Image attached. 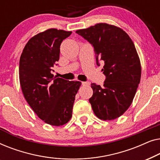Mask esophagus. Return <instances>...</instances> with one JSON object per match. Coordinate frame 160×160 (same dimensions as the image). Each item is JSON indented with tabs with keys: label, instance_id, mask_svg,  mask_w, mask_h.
<instances>
[{
	"label": "esophagus",
	"instance_id": "1",
	"mask_svg": "<svg viewBox=\"0 0 160 160\" xmlns=\"http://www.w3.org/2000/svg\"><path fill=\"white\" fill-rule=\"evenodd\" d=\"M82 84L83 85V86H85V85L89 84V82H82Z\"/></svg>",
	"mask_w": 160,
	"mask_h": 160
}]
</instances>
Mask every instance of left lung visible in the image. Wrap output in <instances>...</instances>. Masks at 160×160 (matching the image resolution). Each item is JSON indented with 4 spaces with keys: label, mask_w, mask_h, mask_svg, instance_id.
<instances>
[{
    "label": "left lung",
    "mask_w": 160,
    "mask_h": 160,
    "mask_svg": "<svg viewBox=\"0 0 160 160\" xmlns=\"http://www.w3.org/2000/svg\"><path fill=\"white\" fill-rule=\"evenodd\" d=\"M94 48L96 63L104 62L103 86L92 84L89 98L95 114L112 120L128 110L141 81V67L136 49L130 36L121 28L99 23L76 31Z\"/></svg>",
    "instance_id": "8db88e82"
}]
</instances>
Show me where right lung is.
<instances>
[{
	"label": "right lung",
	"instance_id": "right-lung-1",
	"mask_svg": "<svg viewBox=\"0 0 160 160\" xmlns=\"http://www.w3.org/2000/svg\"><path fill=\"white\" fill-rule=\"evenodd\" d=\"M72 32L49 29L30 38L19 60L22 91L38 117L53 126L66 124L72 117L80 82L58 78L52 74L60 59V44Z\"/></svg>",
	"mask_w": 160,
	"mask_h": 160
}]
</instances>
